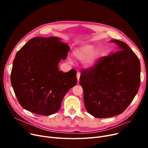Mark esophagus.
I'll list each match as a JSON object with an SVG mask.
<instances>
[{
  "instance_id": "34e87169",
  "label": "esophagus",
  "mask_w": 148,
  "mask_h": 148,
  "mask_svg": "<svg viewBox=\"0 0 148 148\" xmlns=\"http://www.w3.org/2000/svg\"><path fill=\"white\" fill-rule=\"evenodd\" d=\"M80 77V73L79 71H77V80H78V83H79V82Z\"/></svg>"
}]
</instances>
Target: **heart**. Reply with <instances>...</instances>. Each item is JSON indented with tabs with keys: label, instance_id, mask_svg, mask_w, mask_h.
<instances>
[{
	"label": "heart",
	"instance_id": "b5f03b06",
	"mask_svg": "<svg viewBox=\"0 0 148 148\" xmlns=\"http://www.w3.org/2000/svg\"><path fill=\"white\" fill-rule=\"evenodd\" d=\"M94 46L89 44L84 45L76 49L73 52V56L79 61H84L86 66H90L95 62L98 56V53L94 51Z\"/></svg>",
	"mask_w": 148,
	"mask_h": 148
}]
</instances>
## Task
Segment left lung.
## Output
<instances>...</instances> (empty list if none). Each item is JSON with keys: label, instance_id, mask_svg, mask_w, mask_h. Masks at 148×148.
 <instances>
[{"label": "left lung", "instance_id": "8db88e82", "mask_svg": "<svg viewBox=\"0 0 148 148\" xmlns=\"http://www.w3.org/2000/svg\"><path fill=\"white\" fill-rule=\"evenodd\" d=\"M110 42L118 45L119 51L82 70L80 77L85 108L98 118L121 114L133 100L140 84V64L136 54L125 42Z\"/></svg>", "mask_w": 148, "mask_h": 148}]
</instances>
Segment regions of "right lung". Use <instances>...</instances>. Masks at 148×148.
Segmentation results:
<instances>
[{"instance_id": "add662e5", "label": "right lung", "mask_w": 148, "mask_h": 148, "mask_svg": "<svg viewBox=\"0 0 148 148\" xmlns=\"http://www.w3.org/2000/svg\"><path fill=\"white\" fill-rule=\"evenodd\" d=\"M59 38L35 37L23 45L13 62L11 82L20 104L27 111L56 113L68 91L77 84L76 71H60L58 64L70 50Z\"/></svg>"}]
</instances>
